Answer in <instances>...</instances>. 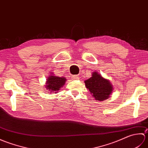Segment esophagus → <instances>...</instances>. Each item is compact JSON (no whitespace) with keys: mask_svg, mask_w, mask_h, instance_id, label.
<instances>
[{"mask_svg":"<svg viewBox=\"0 0 148 148\" xmlns=\"http://www.w3.org/2000/svg\"><path fill=\"white\" fill-rule=\"evenodd\" d=\"M72 79H74V80H76L79 79V76H77V75H73V76H72Z\"/></svg>","mask_w":148,"mask_h":148,"instance_id":"34e87169","label":"esophagus"}]
</instances>
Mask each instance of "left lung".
Masks as SVG:
<instances>
[{
    "label": "left lung",
    "mask_w": 148,
    "mask_h": 148,
    "mask_svg": "<svg viewBox=\"0 0 148 148\" xmlns=\"http://www.w3.org/2000/svg\"><path fill=\"white\" fill-rule=\"evenodd\" d=\"M84 83L93 97L98 101L108 99L114 89L110 81L103 77L97 72H92V77L84 81Z\"/></svg>",
    "instance_id": "obj_1"
}]
</instances>
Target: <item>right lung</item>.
<instances>
[{"label": "right lung", "instance_id": "add662e5", "mask_svg": "<svg viewBox=\"0 0 148 148\" xmlns=\"http://www.w3.org/2000/svg\"><path fill=\"white\" fill-rule=\"evenodd\" d=\"M67 79L65 77H60L50 72L46 81L45 88L49 93H58L65 84Z\"/></svg>", "mask_w": 148, "mask_h": 148}]
</instances>
